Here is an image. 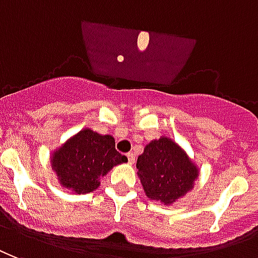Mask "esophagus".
<instances>
[{
	"label": "esophagus",
	"mask_w": 258,
	"mask_h": 258,
	"mask_svg": "<svg viewBox=\"0 0 258 258\" xmlns=\"http://www.w3.org/2000/svg\"><path fill=\"white\" fill-rule=\"evenodd\" d=\"M126 157H127V162H129V163H133V162H135V155H133L132 152H129V154H126Z\"/></svg>",
	"instance_id": "34e87169"
}]
</instances>
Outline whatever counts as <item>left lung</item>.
Here are the masks:
<instances>
[{
    "label": "left lung",
    "instance_id": "left-lung-1",
    "mask_svg": "<svg viewBox=\"0 0 258 258\" xmlns=\"http://www.w3.org/2000/svg\"><path fill=\"white\" fill-rule=\"evenodd\" d=\"M136 168L146 195L163 205H172L191 191L199 176L187 152L166 136L146 146Z\"/></svg>",
    "mask_w": 258,
    "mask_h": 258
}]
</instances>
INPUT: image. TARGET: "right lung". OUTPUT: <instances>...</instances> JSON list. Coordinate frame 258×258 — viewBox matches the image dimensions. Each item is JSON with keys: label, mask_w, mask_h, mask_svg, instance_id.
Here are the masks:
<instances>
[{"label": "right lung", "mask_w": 258, "mask_h": 258, "mask_svg": "<svg viewBox=\"0 0 258 258\" xmlns=\"http://www.w3.org/2000/svg\"><path fill=\"white\" fill-rule=\"evenodd\" d=\"M50 159L61 187L75 194L95 191L111 169L127 162V158L115 150L114 137L89 127L70 137Z\"/></svg>", "instance_id": "obj_1"}]
</instances>
